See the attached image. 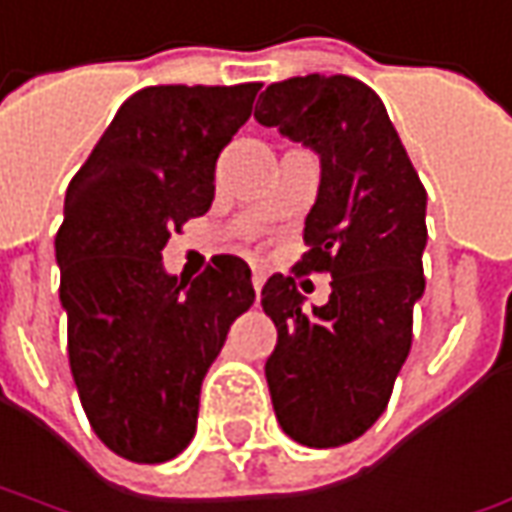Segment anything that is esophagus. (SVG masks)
Segmentation results:
<instances>
[{
  "label": "esophagus",
  "instance_id": "obj_1",
  "mask_svg": "<svg viewBox=\"0 0 512 512\" xmlns=\"http://www.w3.org/2000/svg\"><path fill=\"white\" fill-rule=\"evenodd\" d=\"M264 279H267V276H264V270H253V290H256V293H262Z\"/></svg>",
  "mask_w": 512,
  "mask_h": 512
}]
</instances>
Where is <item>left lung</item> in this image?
Listing matches in <instances>:
<instances>
[{"mask_svg": "<svg viewBox=\"0 0 512 512\" xmlns=\"http://www.w3.org/2000/svg\"><path fill=\"white\" fill-rule=\"evenodd\" d=\"M253 115L321 157L307 253L262 287L279 329L264 375L284 434L338 448L377 423L408 358L425 290V188L383 101L358 78H287L264 89ZM310 272L332 275L333 293L307 313L297 279Z\"/></svg>", "mask_w": 512, "mask_h": 512, "instance_id": "left-lung-1", "label": "left lung"}]
</instances>
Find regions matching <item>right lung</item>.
<instances>
[{"label": "right lung", "instance_id": "add662e5", "mask_svg": "<svg viewBox=\"0 0 512 512\" xmlns=\"http://www.w3.org/2000/svg\"><path fill=\"white\" fill-rule=\"evenodd\" d=\"M259 89H140L67 188L56 259L70 369L92 431L129 462L157 465L191 442L202 377L256 298L239 256L183 281L160 250L211 208L216 157Z\"/></svg>", "mask_w": 512, "mask_h": 512}]
</instances>
